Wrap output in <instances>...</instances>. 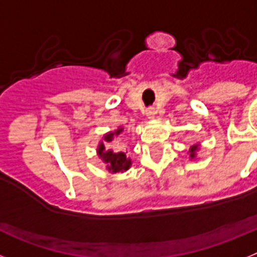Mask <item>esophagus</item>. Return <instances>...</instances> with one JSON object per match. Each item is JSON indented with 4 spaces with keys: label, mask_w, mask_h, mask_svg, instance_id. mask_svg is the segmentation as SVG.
Masks as SVG:
<instances>
[{
    "label": "esophagus",
    "mask_w": 257,
    "mask_h": 257,
    "mask_svg": "<svg viewBox=\"0 0 257 257\" xmlns=\"http://www.w3.org/2000/svg\"><path fill=\"white\" fill-rule=\"evenodd\" d=\"M147 117H148L149 119H153V118L156 117V110H154L153 108L148 109V110H147Z\"/></svg>",
    "instance_id": "1"
}]
</instances>
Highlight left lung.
I'll return each instance as SVG.
<instances>
[{"mask_svg":"<svg viewBox=\"0 0 257 257\" xmlns=\"http://www.w3.org/2000/svg\"><path fill=\"white\" fill-rule=\"evenodd\" d=\"M197 152H198V145H193L192 148L189 149V153H190V158H194L197 154Z\"/></svg>","mask_w":257,"mask_h":257,"instance_id":"obj_1","label":"left lung"}]
</instances>
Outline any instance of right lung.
Returning a JSON list of instances; mask_svg holds the SVG:
<instances>
[{
  "mask_svg": "<svg viewBox=\"0 0 257 257\" xmlns=\"http://www.w3.org/2000/svg\"><path fill=\"white\" fill-rule=\"evenodd\" d=\"M123 131L122 127L117 128L113 133H108L104 135V140L108 143H110L113 140L114 136H118L119 134ZM97 154L100 157L101 160L106 163V169L109 172L115 174V172H123L126 170H128L131 167V160L127 158L126 154L123 152H113V151H105V147H104V143H100L99 147H97Z\"/></svg>",
  "mask_w": 257,
  "mask_h": 257,
  "instance_id": "obj_1",
  "label": "right lung"
}]
</instances>
